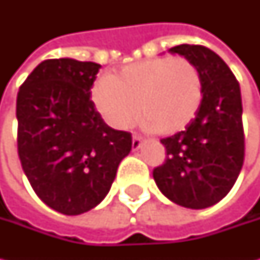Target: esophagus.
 Returning a JSON list of instances; mask_svg holds the SVG:
<instances>
[{
	"label": "esophagus",
	"mask_w": 260,
	"mask_h": 260,
	"mask_svg": "<svg viewBox=\"0 0 260 260\" xmlns=\"http://www.w3.org/2000/svg\"><path fill=\"white\" fill-rule=\"evenodd\" d=\"M132 146H133V150H139L142 147V137L137 135H133V142H132Z\"/></svg>",
	"instance_id": "34e87169"
}]
</instances>
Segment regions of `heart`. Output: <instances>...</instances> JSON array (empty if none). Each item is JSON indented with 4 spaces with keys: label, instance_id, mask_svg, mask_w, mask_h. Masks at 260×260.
Listing matches in <instances>:
<instances>
[{
    "label": "heart",
    "instance_id": "b5f03b06",
    "mask_svg": "<svg viewBox=\"0 0 260 260\" xmlns=\"http://www.w3.org/2000/svg\"><path fill=\"white\" fill-rule=\"evenodd\" d=\"M203 78L186 57H155L101 76L91 100L105 123L124 130L139 117L156 135L184 132L203 104Z\"/></svg>",
    "mask_w": 260,
    "mask_h": 260
}]
</instances>
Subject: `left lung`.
Instances as JSON below:
<instances>
[{
  "label": "left lung",
  "instance_id": "left-lung-1",
  "mask_svg": "<svg viewBox=\"0 0 260 260\" xmlns=\"http://www.w3.org/2000/svg\"><path fill=\"white\" fill-rule=\"evenodd\" d=\"M168 52L184 56L198 68L204 95L186 130L160 140L166 159L153 169V179L172 203L201 210L229 194L243 166L240 85L224 60L208 47L179 45Z\"/></svg>",
  "mask_w": 260,
  "mask_h": 260
}]
</instances>
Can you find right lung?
I'll use <instances>...</instances> for the list:
<instances>
[{
	"mask_svg": "<svg viewBox=\"0 0 260 260\" xmlns=\"http://www.w3.org/2000/svg\"><path fill=\"white\" fill-rule=\"evenodd\" d=\"M101 65L71 57L36 66L17 95L21 166L47 207L78 215L108 194L132 135L104 123L91 101Z\"/></svg>",
	"mask_w": 260,
	"mask_h": 260,
	"instance_id": "right-lung-1",
	"label": "right lung"
}]
</instances>
